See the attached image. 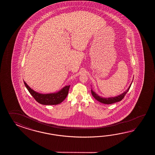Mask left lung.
Instances as JSON below:
<instances>
[{
    "mask_svg": "<svg viewBox=\"0 0 155 155\" xmlns=\"http://www.w3.org/2000/svg\"><path fill=\"white\" fill-rule=\"evenodd\" d=\"M132 82L131 84H130V86H129V88L127 89V90L126 91L123 92L121 95L117 96H115V97H108V98L102 97L98 95L97 94H96L95 92H94V91H93L92 89L91 90V94H92L93 97L96 100H97L98 101H99V102H101V103H103V104H114V103H115V102L120 101L121 100H122V99H124V97H125V96L127 94V92L129 91V89H130L131 86Z\"/></svg>",
    "mask_w": 155,
    "mask_h": 155,
    "instance_id": "1",
    "label": "left lung"
}]
</instances>
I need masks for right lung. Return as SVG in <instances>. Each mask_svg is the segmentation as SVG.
Returning <instances> with one entry per match:
<instances>
[{"instance_id":"1","label":"right lung","mask_w":155,"mask_h":155,"mask_svg":"<svg viewBox=\"0 0 155 155\" xmlns=\"http://www.w3.org/2000/svg\"><path fill=\"white\" fill-rule=\"evenodd\" d=\"M24 83L30 94L32 95L36 101L39 102V104L45 105H58L63 102L68 96L70 86V85L65 86L58 92L43 94L33 90V89H31L27 85V84L24 81Z\"/></svg>"}]
</instances>
